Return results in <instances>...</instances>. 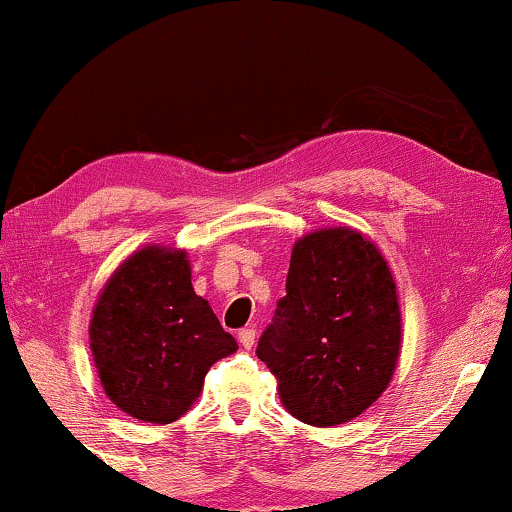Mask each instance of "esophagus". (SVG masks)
Returning a JSON list of instances; mask_svg holds the SVG:
<instances>
[{
	"instance_id": "esophagus-1",
	"label": "esophagus",
	"mask_w": 512,
	"mask_h": 512,
	"mask_svg": "<svg viewBox=\"0 0 512 512\" xmlns=\"http://www.w3.org/2000/svg\"><path fill=\"white\" fill-rule=\"evenodd\" d=\"M237 340H240V345L244 349H251V347H254V340H256V328L254 326L242 328V331L237 333Z\"/></svg>"
}]
</instances>
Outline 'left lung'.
<instances>
[{
    "label": "left lung",
    "mask_w": 512,
    "mask_h": 512,
    "mask_svg": "<svg viewBox=\"0 0 512 512\" xmlns=\"http://www.w3.org/2000/svg\"><path fill=\"white\" fill-rule=\"evenodd\" d=\"M256 354L300 422L335 426L370 408L401 354L396 284L380 249L352 228L300 237Z\"/></svg>",
    "instance_id": "1"
}]
</instances>
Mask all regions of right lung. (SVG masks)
Here are the masks:
<instances>
[{"instance_id": "right-lung-1", "label": "right lung", "mask_w": 512, "mask_h": 512, "mask_svg": "<svg viewBox=\"0 0 512 512\" xmlns=\"http://www.w3.org/2000/svg\"><path fill=\"white\" fill-rule=\"evenodd\" d=\"M90 349L111 403L142 422L170 424L188 412L207 370L237 342L195 296L186 251L144 247L97 298Z\"/></svg>"}]
</instances>
